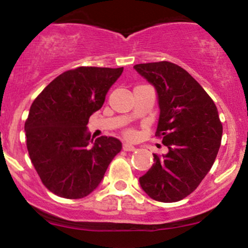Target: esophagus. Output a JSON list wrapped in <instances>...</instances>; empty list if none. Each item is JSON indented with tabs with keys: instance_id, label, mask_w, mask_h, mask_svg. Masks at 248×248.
<instances>
[{
	"instance_id": "1",
	"label": "esophagus",
	"mask_w": 248,
	"mask_h": 248,
	"mask_svg": "<svg viewBox=\"0 0 248 248\" xmlns=\"http://www.w3.org/2000/svg\"><path fill=\"white\" fill-rule=\"evenodd\" d=\"M122 148H124V151H128V152H131V151H135V147L131 144H124Z\"/></svg>"
}]
</instances>
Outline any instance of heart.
I'll list each match as a JSON object with an SVG mask.
<instances>
[{"mask_svg": "<svg viewBox=\"0 0 248 248\" xmlns=\"http://www.w3.org/2000/svg\"><path fill=\"white\" fill-rule=\"evenodd\" d=\"M126 137L127 138H133V137H134V132H133V131H127L126 132Z\"/></svg>", "mask_w": 248, "mask_h": 248, "instance_id": "heart-1", "label": "heart"}]
</instances>
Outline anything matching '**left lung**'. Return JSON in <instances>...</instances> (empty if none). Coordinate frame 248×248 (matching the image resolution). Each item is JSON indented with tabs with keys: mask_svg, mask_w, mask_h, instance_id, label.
<instances>
[{
	"mask_svg": "<svg viewBox=\"0 0 248 248\" xmlns=\"http://www.w3.org/2000/svg\"><path fill=\"white\" fill-rule=\"evenodd\" d=\"M155 87L160 109L155 135L168 153L139 178L142 190L159 202H177L191 194L212 169L222 138L217 108L200 83L170 62L134 65Z\"/></svg>",
	"mask_w": 248,
	"mask_h": 248,
	"instance_id": "obj_1",
	"label": "left lung"
}]
</instances>
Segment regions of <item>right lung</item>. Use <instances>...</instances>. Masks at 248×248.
<instances>
[{
    "label": "right lung",
    "mask_w": 248,
    "mask_h": 248,
    "mask_svg": "<svg viewBox=\"0 0 248 248\" xmlns=\"http://www.w3.org/2000/svg\"><path fill=\"white\" fill-rule=\"evenodd\" d=\"M122 71L93 66L65 71L31 106L25 124L28 153L43 184L57 196H88L121 151L116 138L90 139L87 124Z\"/></svg>",
    "instance_id": "right-lung-1"
}]
</instances>
